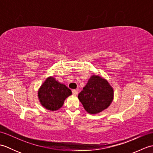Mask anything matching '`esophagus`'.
Instances as JSON below:
<instances>
[{
    "label": "esophagus",
    "instance_id": "34e87169",
    "mask_svg": "<svg viewBox=\"0 0 153 153\" xmlns=\"http://www.w3.org/2000/svg\"><path fill=\"white\" fill-rule=\"evenodd\" d=\"M72 93L74 95H77V93H78V91H77V90H76V89H74V90H72Z\"/></svg>",
    "mask_w": 153,
    "mask_h": 153
}]
</instances>
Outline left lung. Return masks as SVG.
Here are the masks:
<instances>
[{"instance_id": "obj_1", "label": "left lung", "mask_w": 153, "mask_h": 153, "mask_svg": "<svg viewBox=\"0 0 153 153\" xmlns=\"http://www.w3.org/2000/svg\"><path fill=\"white\" fill-rule=\"evenodd\" d=\"M114 90L108 81L93 75L78 95L86 111L96 114L106 109L112 102Z\"/></svg>"}]
</instances>
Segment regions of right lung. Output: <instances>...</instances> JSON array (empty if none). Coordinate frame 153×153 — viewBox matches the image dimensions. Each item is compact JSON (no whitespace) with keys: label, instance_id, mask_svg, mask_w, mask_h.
<instances>
[{"label":"right lung","instance_id":"add662e5","mask_svg":"<svg viewBox=\"0 0 153 153\" xmlns=\"http://www.w3.org/2000/svg\"><path fill=\"white\" fill-rule=\"evenodd\" d=\"M71 95V90L53 77H48L38 91L39 100L41 105L51 111L60 108L65 99Z\"/></svg>","mask_w":153,"mask_h":153}]
</instances>
